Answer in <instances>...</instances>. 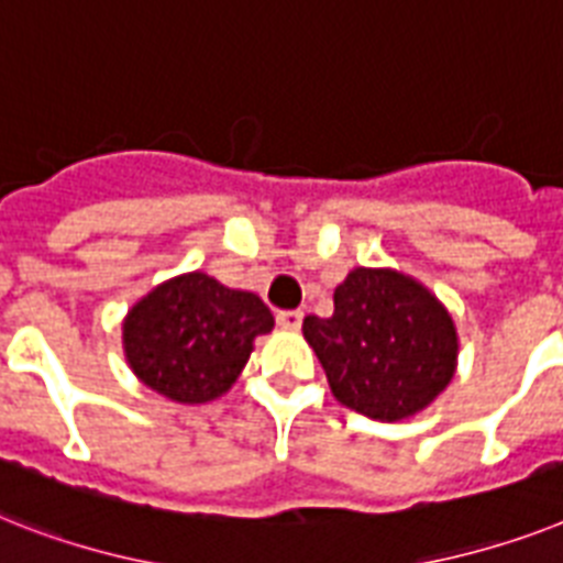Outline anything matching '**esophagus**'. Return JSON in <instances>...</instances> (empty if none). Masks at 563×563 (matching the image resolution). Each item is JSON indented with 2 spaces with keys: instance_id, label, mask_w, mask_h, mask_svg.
I'll return each instance as SVG.
<instances>
[{
  "instance_id": "esophagus-1",
  "label": "esophagus",
  "mask_w": 563,
  "mask_h": 563,
  "mask_svg": "<svg viewBox=\"0 0 563 563\" xmlns=\"http://www.w3.org/2000/svg\"><path fill=\"white\" fill-rule=\"evenodd\" d=\"M277 323H280V329H286V332H297V329H300V323H303V312H300V309H291V312H277Z\"/></svg>"
}]
</instances>
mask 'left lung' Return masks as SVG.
I'll use <instances>...</instances> for the list:
<instances>
[{
	"label": "left lung",
	"mask_w": 563,
	"mask_h": 563,
	"mask_svg": "<svg viewBox=\"0 0 563 563\" xmlns=\"http://www.w3.org/2000/svg\"><path fill=\"white\" fill-rule=\"evenodd\" d=\"M332 300V318L309 314L303 338L344 408L401 422L422 413L454 378L456 323L424 283L396 268L358 266Z\"/></svg>",
	"instance_id": "obj_1"
}]
</instances>
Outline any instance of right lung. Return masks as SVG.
Masks as SVG:
<instances>
[{
  "label": "right lung",
  "mask_w": 563,
  "mask_h": 563,
  "mask_svg": "<svg viewBox=\"0 0 563 563\" xmlns=\"http://www.w3.org/2000/svg\"><path fill=\"white\" fill-rule=\"evenodd\" d=\"M123 355L141 385L178 405L225 396L274 314L254 291L228 289L205 272L158 283L123 318Z\"/></svg>",
  "instance_id": "1"
}]
</instances>
